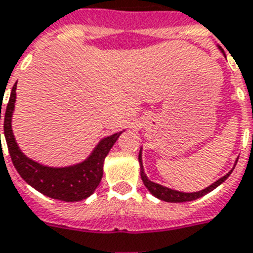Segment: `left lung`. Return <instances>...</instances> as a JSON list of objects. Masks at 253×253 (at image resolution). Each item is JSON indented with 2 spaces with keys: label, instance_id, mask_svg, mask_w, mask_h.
<instances>
[{
  "label": "left lung",
  "instance_id": "1",
  "mask_svg": "<svg viewBox=\"0 0 253 253\" xmlns=\"http://www.w3.org/2000/svg\"><path fill=\"white\" fill-rule=\"evenodd\" d=\"M220 48V47H219ZM222 50V48H220ZM138 161L141 164V179L144 182V185L146 186V189L150 191V193L153 194L154 197H157L158 199H161V201L165 202H171V203H181V202H189V201H195L198 198L203 197V195H206L207 193H210L214 189H216L220 183L226 181L227 178L230 177V174L232 173V170H231L230 173L226 174L224 177H222L220 179L212 183L211 186L206 187L205 190H202V191H198V193H181V191H175V190L168 189V187H164V186L158 185V183H154V182L149 181L148 177L145 175L144 169H142V161H141V152L138 154Z\"/></svg>",
  "mask_w": 253,
  "mask_h": 253
}]
</instances>
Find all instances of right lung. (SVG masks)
<instances>
[{
	"label": "right lung",
	"mask_w": 253,
	"mask_h": 253,
	"mask_svg": "<svg viewBox=\"0 0 253 253\" xmlns=\"http://www.w3.org/2000/svg\"><path fill=\"white\" fill-rule=\"evenodd\" d=\"M15 89H17V83L13 85L10 99L6 105L5 117H3V132H5V140H6L11 161L19 175L35 190H38L39 193L52 199H59L64 202H79L89 197L103 178L104 160L121 132L115 133L112 136L100 141L91 156L79 165L70 166V168H47V166L39 165L38 162L27 158L19 150L13 130H11V116L14 111Z\"/></svg>",
	"instance_id": "1"
}]
</instances>
